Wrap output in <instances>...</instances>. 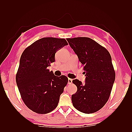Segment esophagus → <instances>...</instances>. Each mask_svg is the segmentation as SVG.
<instances>
[{
	"label": "esophagus",
	"instance_id": "34e87169",
	"mask_svg": "<svg viewBox=\"0 0 132 132\" xmlns=\"http://www.w3.org/2000/svg\"><path fill=\"white\" fill-rule=\"evenodd\" d=\"M72 81H73L72 79L69 78L68 79V84H71L72 83Z\"/></svg>",
	"mask_w": 132,
	"mask_h": 132
}]
</instances>
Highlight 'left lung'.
I'll return each mask as SVG.
<instances>
[{
	"label": "left lung",
	"instance_id": "1",
	"mask_svg": "<svg viewBox=\"0 0 132 132\" xmlns=\"http://www.w3.org/2000/svg\"><path fill=\"white\" fill-rule=\"evenodd\" d=\"M77 54L85 74V83L73 80L77 91L71 96L73 105L84 113L100 110L109 100L115 80V71L110 53L89 37L67 38Z\"/></svg>",
	"mask_w": 132,
	"mask_h": 132
}]
</instances>
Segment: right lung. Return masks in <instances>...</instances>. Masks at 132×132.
<instances>
[{"label": "right lung", "mask_w": 132, "mask_h": 132, "mask_svg": "<svg viewBox=\"0 0 132 132\" xmlns=\"http://www.w3.org/2000/svg\"><path fill=\"white\" fill-rule=\"evenodd\" d=\"M66 45L64 38L45 37L21 54L16 81L23 102L36 113H50L58 106L68 79L65 75L58 77L47 68L54 62L56 52Z\"/></svg>", "instance_id": "add662e5"}]
</instances>
